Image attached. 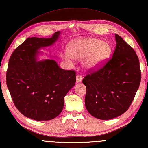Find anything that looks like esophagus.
<instances>
[{
    "label": "esophagus",
    "mask_w": 148,
    "mask_h": 148,
    "mask_svg": "<svg viewBox=\"0 0 148 148\" xmlns=\"http://www.w3.org/2000/svg\"><path fill=\"white\" fill-rule=\"evenodd\" d=\"M82 77L80 76V75H77V79H76V81H77V82L78 83V82H80L82 81Z\"/></svg>",
    "instance_id": "1"
}]
</instances>
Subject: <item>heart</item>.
<instances>
[{
    "label": "heart",
    "instance_id": "1",
    "mask_svg": "<svg viewBox=\"0 0 148 148\" xmlns=\"http://www.w3.org/2000/svg\"><path fill=\"white\" fill-rule=\"evenodd\" d=\"M68 50V51L62 55V57L69 65H73L75 59H82L84 69L93 71L104 64L111 55L112 48L106 42L95 38L86 37L70 42Z\"/></svg>",
    "mask_w": 148,
    "mask_h": 148
}]
</instances>
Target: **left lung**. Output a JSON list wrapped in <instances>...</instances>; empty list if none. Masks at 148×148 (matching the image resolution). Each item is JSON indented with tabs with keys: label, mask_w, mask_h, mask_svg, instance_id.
I'll use <instances>...</instances> for the list:
<instances>
[{
	"label": "left lung",
	"mask_w": 148,
	"mask_h": 148,
	"mask_svg": "<svg viewBox=\"0 0 148 148\" xmlns=\"http://www.w3.org/2000/svg\"><path fill=\"white\" fill-rule=\"evenodd\" d=\"M113 57L99 70L82 80L86 87L85 106L97 119L117 117L128 110L140 86L141 71L135 51L115 34Z\"/></svg>",
	"instance_id": "left-lung-1"
}]
</instances>
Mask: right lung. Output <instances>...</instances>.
Segmentation results:
<instances>
[{
  "instance_id": "right-lung-1",
  "label": "right lung",
  "mask_w": 148,
  "mask_h": 148,
  "mask_svg": "<svg viewBox=\"0 0 148 148\" xmlns=\"http://www.w3.org/2000/svg\"><path fill=\"white\" fill-rule=\"evenodd\" d=\"M60 32L51 38H27L12 53L6 84L14 104L27 118L49 121L62 112L64 97L76 82L73 70H64L56 61H37L39 50L53 44Z\"/></svg>"
}]
</instances>
